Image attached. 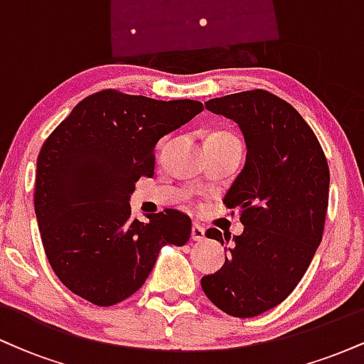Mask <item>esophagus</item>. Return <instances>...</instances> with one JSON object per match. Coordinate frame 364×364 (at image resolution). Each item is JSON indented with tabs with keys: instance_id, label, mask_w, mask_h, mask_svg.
Listing matches in <instances>:
<instances>
[{
	"instance_id": "1",
	"label": "esophagus",
	"mask_w": 364,
	"mask_h": 364,
	"mask_svg": "<svg viewBox=\"0 0 364 364\" xmlns=\"http://www.w3.org/2000/svg\"><path fill=\"white\" fill-rule=\"evenodd\" d=\"M191 240H193V241H203V240H205V228H202L200 224L191 225Z\"/></svg>"
}]
</instances>
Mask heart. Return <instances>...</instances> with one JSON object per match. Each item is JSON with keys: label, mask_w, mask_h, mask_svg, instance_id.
<instances>
[{"label": "heart", "mask_w": 364, "mask_h": 364, "mask_svg": "<svg viewBox=\"0 0 364 364\" xmlns=\"http://www.w3.org/2000/svg\"><path fill=\"white\" fill-rule=\"evenodd\" d=\"M210 136H231V139H235V136L229 135V133H223V132H217V133H214V135H210Z\"/></svg>", "instance_id": "1"}]
</instances>
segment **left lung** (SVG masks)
Instances as JSON below:
<instances>
[{"mask_svg": "<svg viewBox=\"0 0 364 364\" xmlns=\"http://www.w3.org/2000/svg\"><path fill=\"white\" fill-rule=\"evenodd\" d=\"M205 107L240 127L246 161L224 196L225 207L241 210L245 229L232 240L215 228L205 232L231 246L202 289L219 310L250 318L282 303L310 267L323 235L328 164L301 114L270 92L224 95Z\"/></svg>", "mask_w": 364, "mask_h": 364, "instance_id": "8db88e82", "label": "left lung"}]
</instances>
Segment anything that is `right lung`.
Returning <instances> with one entry per match:
<instances>
[{
	"instance_id": "obj_1",
	"label": "right lung",
	"mask_w": 364,
	"mask_h": 364,
	"mask_svg": "<svg viewBox=\"0 0 364 364\" xmlns=\"http://www.w3.org/2000/svg\"><path fill=\"white\" fill-rule=\"evenodd\" d=\"M203 111L102 90L61 121L37 157L34 207L54 274L87 301L112 306L144 286L166 245L183 246L191 219L174 208L132 219L129 196L154 176L157 141Z\"/></svg>"
}]
</instances>
